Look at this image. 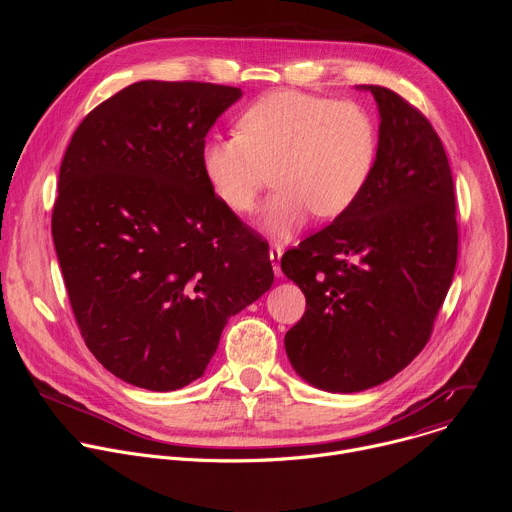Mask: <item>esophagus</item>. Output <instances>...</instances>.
I'll list each match as a JSON object with an SVG mask.
<instances>
[{
	"label": "esophagus",
	"mask_w": 512,
	"mask_h": 512,
	"mask_svg": "<svg viewBox=\"0 0 512 512\" xmlns=\"http://www.w3.org/2000/svg\"><path fill=\"white\" fill-rule=\"evenodd\" d=\"M281 255H283V251L279 249V247H271L269 249V259H271V265H273V273H275V277H281L283 273H281Z\"/></svg>",
	"instance_id": "esophagus-1"
}]
</instances>
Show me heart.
Listing matches in <instances>:
<instances>
[{
	"label": "heart",
	"instance_id": "heart-1",
	"mask_svg": "<svg viewBox=\"0 0 512 512\" xmlns=\"http://www.w3.org/2000/svg\"><path fill=\"white\" fill-rule=\"evenodd\" d=\"M239 133L208 137L200 168L212 194L235 214L257 206L275 174L259 227L275 241L298 235L312 214L322 221L348 212L367 190L377 158L373 115L350 101L277 89L239 117Z\"/></svg>",
	"mask_w": 512,
	"mask_h": 512
}]
</instances>
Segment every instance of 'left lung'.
<instances>
[{"instance_id": "8db88e82", "label": "left lung", "mask_w": 512, "mask_h": 512, "mask_svg": "<svg viewBox=\"0 0 512 512\" xmlns=\"http://www.w3.org/2000/svg\"><path fill=\"white\" fill-rule=\"evenodd\" d=\"M369 91L379 109V158L356 204L298 249L281 271L306 296L287 330L294 371L328 393L377 387L423 350L458 259L456 196L431 123L397 93Z\"/></svg>"}]
</instances>
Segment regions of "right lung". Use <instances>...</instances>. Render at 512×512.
Instances as JSON below:
<instances>
[{
	"label": "right lung",
	"mask_w": 512,
	"mask_h": 512,
	"mask_svg": "<svg viewBox=\"0 0 512 512\" xmlns=\"http://www.w3.org/2000/svg\"><path fill=\"white\" fill-rule=\"evenodd\" d=\"M237 87L139 81L93 109L60 164L52 239L85 344L121 381L204 375L229 318L273 283L267 243L212 194L204 137Z\"/></svg>",
	"instance_id": "1"
}]
</instances>
